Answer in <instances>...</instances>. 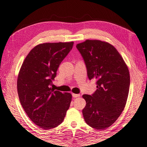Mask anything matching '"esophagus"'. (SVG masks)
I'll list each match as a JSON object with an SVG mask.
<instances>
[{"label": "esophagus", "instance_id": "34e87169", "mask_svg": "<svg viewBox=\"0 0 147 147\" xmlns=\"http://www.w3.org/2000/svg\"><path fill=\"white\" fill-rule=\"evenodd\" d=\"M73 95V97H74V98H76V97H80V94H72Z\"/></svg>", "mask_w": 147, "mask_h": 147}]
</instances>
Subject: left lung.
<instances>
[{"instance_id": "1", "label": "left lung", "mask_w": 147, "mask_h": 147, "mask_svg": "<svg viewBox=\"0 0 147 147\" xmlns=\"http://www.w3.org/2000/svg\"><path fill=\"white\" fill-rule=\"evenodd\" d=\"M76 48L84 60L88 78L97 80L94 94L82 95L86 102L84 118L92 127L105 129L125 108L130 84L129 69L118 50L107 42L86 40Z\"/></svg>"}]
</instances>
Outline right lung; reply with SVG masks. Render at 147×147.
<instances>
[{"label":"right lung","mask_w":147,"mask_h":147,"mask_svg":"<svg viewBox=\"0 0 147 147\" xmlns=\"http://www.w3.org/2000/svg\"><path fill=\"white\" fill-rule=\"evenodd\" d=\"M73 44H38L28 53L18 74L17 88L21 105L32 122L44 129L61 124L71 104L70 93L55 91L51 86Z\"/></svg>","instance_id":"add662e5"}]
</instances>
